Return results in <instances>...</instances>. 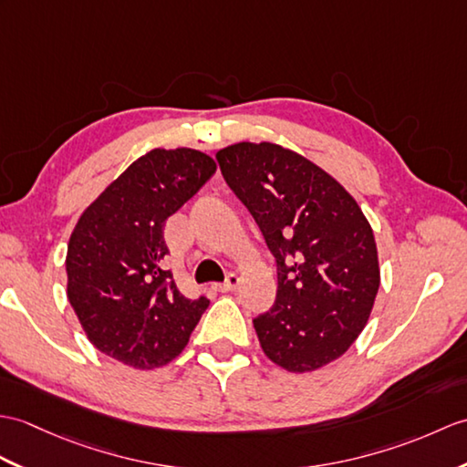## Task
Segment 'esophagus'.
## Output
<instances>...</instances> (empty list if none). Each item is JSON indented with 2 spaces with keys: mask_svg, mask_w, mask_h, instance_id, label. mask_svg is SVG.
I'll list each match as a JSON object with an SVG mask.
<instances>
[{
  "mask_svg": "<svg viewBox=\"0 0 467 467\" xmlns=\"http://www.w3.org/2000/svg\"><path fill=\"white\" fill-rule=\"evenodd\" d=\"M238 283H241V278H238V275L236 273H229V275H226V278H224V283L216 285V290H219V292H231V290H234L238 286Z\"/></svg>",
  "mask_w": 467,
  "mask_h": 467,
  "instance_id": "esophagus-1",
  "label": "esophagus"
}]
</instances>
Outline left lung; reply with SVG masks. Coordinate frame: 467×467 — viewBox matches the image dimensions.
Masks as SVG:
<instances>
[{"label":"left lung","instance_id":"8db88e82","mask_svg":"<svg viewBox=\"0 0 467 467\" xmlns=\"http://www.w3.org/2000/svg\"><path fill=\"white\" fill-rule=\"evenodd\" d=\"M216 161L276 260V300L253 320L265 354L298 374L340 358L380 286L364 213L327 171L280 145L236 143Z\"/></svg>","mask_w":467,"mask_h":467}]
</instances>
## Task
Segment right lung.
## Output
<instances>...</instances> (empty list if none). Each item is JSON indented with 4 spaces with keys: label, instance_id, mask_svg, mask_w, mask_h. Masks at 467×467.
I'll use <instances>...</instances> for the list:
<instances>
[{
    "label": "right lung",
    "instance_id": "right-lung-1",
    "mask_svg": "<svg viewBox=\"0 0 467 467\" xmlns=\"http://www.w3.org/2000/svg\"><path fill=\"white\" fill-rule=\"evenodd\" d=\"M216 171L194 149H153L129 165L75 224L67 298L97 350L139 370L169 364L209 306L165 268V221Z\"/></svg>",
    "mask_w": 467,
    "mask_h": 467
}]
</instances>
